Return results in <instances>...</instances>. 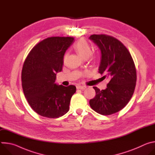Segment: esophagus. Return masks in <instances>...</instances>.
Here are the masks:
<instances>
[{
    "instance_id": "obj_1",
    "label": "esophagus",
    "mask_w": 155,
    "mask_h": 155,
    "mask_svg": "<svg viewBox=\"0 0 155 155\" xmlns=\"http://www.w3.org/2000/svg\"><path fill=\"white\" fill-rule=\"evenodd\" d=\"M86 87V86L84 85H77V89H80V90H84Z\"/></svg>"
}]
</instances>
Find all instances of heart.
<instances>
[{"label": "heart", "instance_id": "1", "mask_svg": "<svg viewBox=\"0 0 155 155\" xmlns=\"http://www.w3.org/2000/svg\"><path fill=\"white\" fill-rule=\"evenodd\" d=\"M75 50L83 58L89 57L91 53V48L87 41L84 39H81L75 43L74 45ZM67 54H65L64 58V61L66 59Z\"/></svg>", "mask_w": 155, "mask_h": 155}]
</instances>
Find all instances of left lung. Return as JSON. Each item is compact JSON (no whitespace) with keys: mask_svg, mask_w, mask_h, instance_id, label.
Instances as JSON below:
<instances>
[{"mask_svg":"<svg viewBox=\"0 0 155 155\" xmlns=\"http://www.w3.org/2000/svg\"><path fill=\"white\" fill-rule=\"evenodd\" d=\"M89 38L101 51L99 72L110 80L105 90L93 87L96 96L90 105L99 114L112 115L123 109L133 95L137 80L135 64L127 49L117 38L104 34H94Z\"/></svg>","mask_w":155,"mask_h":155,"instance_id":"obj_1","label":"left lung"}]
</instances>
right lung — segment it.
<instances>
[{"label": "right lung", "instance_id": "1", "mask_svg": "<svg viewBox=\"0 0 155 155\" xmlns=\"http://www.w3.org/2000/svg\"><path fill=\"white\" fill-rule=\"evenodd\" d=\"M74 40L69 37L47 38L37 44L25 61L21 73L24 94L31 108L42 117L56 118L69 111L76 87L59 85L55 80Z\"/></svg>", "mask_w": 155, "mask_h": 155}]
</instances>
